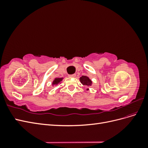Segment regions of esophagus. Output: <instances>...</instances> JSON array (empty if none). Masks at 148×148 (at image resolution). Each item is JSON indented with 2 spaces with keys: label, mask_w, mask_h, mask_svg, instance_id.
Wrapping results in <instances>:
<instances>
[{
  "label": "esophagus",
  "mask_w": 148,
  "mask_h": 148,
  "mask_svg": "<svg viewBox=\"0 0 148 148\" xmlns=\"http://www.w3.org/2000/svg\"><path fill=\"white\" fill-rule=\"evenodd\" d=\"M70 77H71V78H75L76 77V74H73V75H71L69 76Z\"/></svg>",
  "instance_id": "1"
}]
</instances>
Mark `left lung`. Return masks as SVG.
Wrapping results in <instances>:
<instances>
[{
    "instance_id": "obj_1",
    "label": "left lung",
    "mask_w": 148,
    "mask_h": 148,
    "mask_svg": "<svg viewBox=\"0 0 148 148\" xmlns=\"http://www.w3.org/2000/svg\"><path fill=\"white\" fill-rule=\"evenodd\" d=\"M79 80H80V82L82 83L83 85H86V86H91V84L92 83L91 80L89 79V77H88L87 76H82V77L79 78ZM87 90H88V89Z\"/></svg>"
}]
</instances>
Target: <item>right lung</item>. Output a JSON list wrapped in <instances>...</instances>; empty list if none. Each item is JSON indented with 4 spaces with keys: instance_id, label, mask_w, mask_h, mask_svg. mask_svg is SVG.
I'll return each mask as SVG.
<instances>
[{
    "instance_id": "obj_1",
    "label": "right lung",
    "mask_w": 148,
    "mask_h": 148,
    "mask_svg": "<svg viewBox=\"0 0 148 148\" xmlns=\"http://www.w3.org/2000/svg\"><path fill=\"white\" fill-rule=\"evenodd\" d=\"M63 79V78H56L52 83V86H56L58 84H59Z\"/></svg>"
}]
</instances>
